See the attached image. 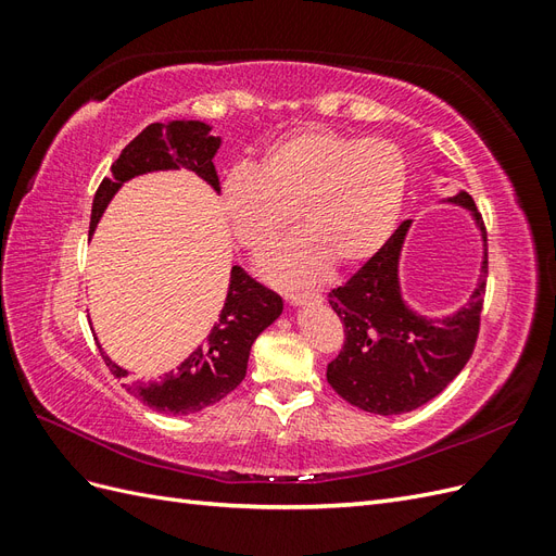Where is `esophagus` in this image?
<instances>
[{
    "label": "esophagus",
    "mask_w": 556,
    "mask_h": 556,
    "mask_svg": "<svg viewBox=\"0 0 556 556\" xmlns=\"http://www.w3.org/2000/svg\"><path fill=\"white\" fill-rule=\"evenodd\" d=\"M288 299V304L290 306H315V304H319V301H323V296L319 294H288L285 296Z\"/></svg>",
    "instance_id": "34e87169"
}]
</instances>
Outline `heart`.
<instances>
[{
	"instance_id": "b5f03b06",
	"label": "heart",
	"mask_w": 556,
	"mask_h": 556,
	"mask_svg": "<svg viewBox=\"0 0 556 556\" xmlns=\"http://www.w3.org/2000/svg\"><path fill=\"white\" fill-rule=\"evenodd\" d=\"M406 185L408 164L396 143L301 127L268 143L255 172H229L223 204L233 237L252 252L271 248L296 213L306 233L274 250L262 271L306 285L333 260L345 268L374 260L396 229Z\"/></svg>"
}]
</instances>
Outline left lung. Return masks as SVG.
<instances>
[{"mask_svg": "<svg viewBox=\"0 0 556 556\" xmlns=\"http://www.w3.org/2000/svg\"><path fill=\"white\" fill-rule=\"evenodd\" d=\"M439 204L468 211L482 239L480 276L464 306L431 317L403 296L401 252L413 220H403L374 260L329 292V306L345 325V345L327 366V380L336 394L366 413L387 417L425 406L459 376L473 352L486 285V233L468 192L459 190Z\"/></svg>", "mask_w": 556, "mask_h": 556, "instance_id": "obj_1", "label": "left lung"}]
</instances>
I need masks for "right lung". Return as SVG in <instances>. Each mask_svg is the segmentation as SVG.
I'll use <instances>...</instances> for the list:
<instances>
[{"mask_svg":"<svg viewBox=\"0 0 556 556\" xmlns=\"http://www.w3.org/2000/svg\"><path fill=\"white\" fill-rule=\"evenodd\" d=\"M213 125L201 121H169L148 125L137 139L125 146L113 164L111 176L102 180L92 199L90 237L94 233L104 211L117 190L131 178L155 172H192L220 194L213 157L223 146L220 137L211 134ZM282 313V299L252 280L241 266H231L229 290L217 323L206 341L199 343L172 371L153 380L131 378L127 368L115 364L102 350L109 371L123 380V387L148 408L164 415L199 413L231 390L245 378L250 348L257 336L271 327Z\"/></svg>","mask_w":556,"mask_h":556,"instance_id":"add662e5","label":"right lung"}]
</instances>
